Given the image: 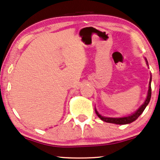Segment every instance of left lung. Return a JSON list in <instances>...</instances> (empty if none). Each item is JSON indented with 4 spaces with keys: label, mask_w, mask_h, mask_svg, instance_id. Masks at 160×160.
Returning <instances> with one entry per match:
<instances>
[{
    "label": "left lung",
    "mask_w": 160,
    "mask_h": 160,
    "mask_svg": "<svg viewBox=\"0 0 160 160\" xmlns=\"http://www.w3.org/2000/svg\"><path fill=\"white\" fill-rule=\"evenodd\" d=\"M146 62H147V64L148 65L147 59H145ZM151 78L150 79V82H149V88H148V95H147V98H146L145 101L144 102V103L142 104L139 108L138 109V110L135 112L133 114L129 115V116H126V117H122V118H108V117H104L102 116L98 112V111L95 109V112L97 114L98 116L101 119L102 121L105 122H108V123H112V124H130V123H132L134 121H136V119L138 118L140 115L143 112V111L145 110V109L146 108L148 103H149L150 100H151Z\"/></svg>",
    "instance_id": "left-lung-1"
}]
</instances>
